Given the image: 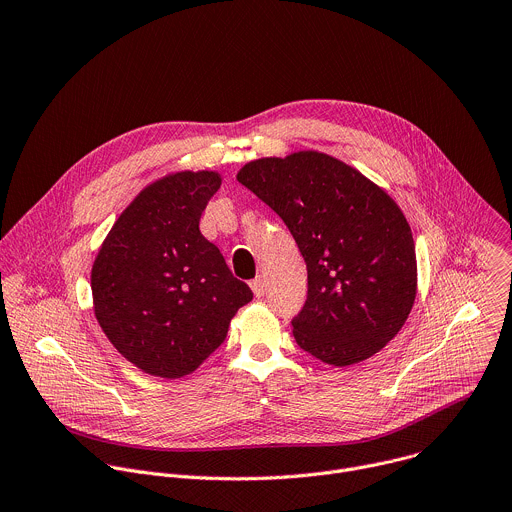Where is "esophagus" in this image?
I'll use <instances>...</instances> for the list:
<instances>
[{
	"label": "esophagus",
	"instance_id": "1",
	"mask_svg": "<svg viewBox=\"0 0 512 512\" xmlns=\"http://www.w3.org/2000/svg\"><path fill=\"white\" fill-rule=\"evenodd\" d=\"M251 289H253L255 297H263L265 295V279L263 277H255L251 281Z\"/></svg>",
	"mask_w": 512,
	"mask_h": 512
}]
</instances>
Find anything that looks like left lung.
Returning a JSON list of instances; mask_svg holds the SVG:
<instances>
[{
    "instance_id": "8db88e82",
    "label": "left lung",
    "mask_w": 512,
    "mask_h": 512,
    "mask_svg": "<svg viewBox=\"0 0 512 512\" xmlns=\"http://www.w3.org/2000/svg\"><path fill=\"white\" fill-rule=\"evenodd\" d=\"M237 181L291 231L307 265L297 346L329 366L378 354L406 323L418 287L416 247L396 201L325 152L247 162Z\"/></svg>"
}]
</instances>
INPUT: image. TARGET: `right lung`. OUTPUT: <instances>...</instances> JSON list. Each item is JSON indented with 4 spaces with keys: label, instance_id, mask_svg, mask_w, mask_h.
<instances>
[{
    "label": "right lung",
    "instance_id": "1",
    "mask_svg": "<svg viewBox=\"0 0 512 512\" xmlns=\"http://www.w3.org/2000/svg\"><path fill=\"white\" fill-rule=\"evenodd\" d=\"M219 187L215 170H181L150 183L120 213L94 259V315L110 344L144 374H193L253 299L199 231Z\"/></svg>",
    "mask_w": 512,
    "mask_h": 512
}]
</instances>
